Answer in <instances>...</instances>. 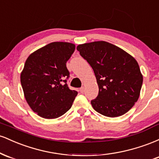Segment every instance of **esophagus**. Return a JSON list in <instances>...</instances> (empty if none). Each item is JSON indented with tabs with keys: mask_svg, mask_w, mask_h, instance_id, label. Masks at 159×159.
Returning <instances> with one entry per match:
<instances>
[{
	"mask_svg": "<svg viewBox=\"0 0 159 159\" xmlns=\"http://www.w3.org/2000/svg\"><path fill=\"white\" fill-rule=\"evenodd\" d=\"M79 91L81 93H83L84 92V87H81V88H80V90H79Z\"/></svg>",
	"mask_w": 159,
	"mask_h": 159,
	"instance_id": "34e87169",
	"label": "esophagus"
}]
</instances>
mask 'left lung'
Returning <instances> with one entry per match:
<instances>
[{
  "label": "left lung",
  "mask_w": 159,
  "mask_h": 159,
  "mask_svg": "<svg viewBox=\"0 0 159 159\" xmlns=\"http://www.w3.org/2000/svg\"><path fill=\"white\" fill-rule=\"evenodd\" d=\"M77 50L94 71L98 94L91 101L95 111L116 117L128 112L139 98L143 75L132 55L105 41L78 45Z\"/></svg>",
  "instance_id": "8db88e82"
}]
</instances>
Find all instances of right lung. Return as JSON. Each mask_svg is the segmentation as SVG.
Masks as SVG:
<instances>
[{
  "mask_svg": "<svg viewBox=\"0 0 159 159\" xmlns=\"http://www.w3.org/2000/svg\"><path fill=\"white\" fill-rule=\"evenodd\" d=\"M75 45L54 42L33 52L21 73V84L27 104L45 119H55L72 107L78 92L69 88L66 62Z\"/></svg>",
  "mask_w": 159,
  "mask_h": 159,
  "instance_id": "add662e5",
  "label": "right lung"
}]
</instances>
